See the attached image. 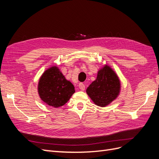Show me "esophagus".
Listing matches in <instances>:
<instances>
[{
    "label": "esophagus",
    "mask_w": 159,
    "mask_h": 159,
    "mask_svg": "<svg viewBox=\"0 0 159 159\" xmlns=\"http://www.w3.org/2000/svg\"><path fill=\"white\" fill-rule=\"evenodd\" d=\"M79 88L81 90V91H84L85 89V85L83 83H80L79 84Z\"/></svg>",
    "instance_id": "1"
}]
</instances>
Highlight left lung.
Masks as SVG:
<instances>
[{"label":"left lung","mask_w":159,"mask_h":159,"mask_svg":"<svg viewBox=\"0 0 159 159\" xmlns=\"http://www.w3.org/2000/svg\"><path fill=\"white\" fill-rule=\"evenodd\" d=\"M120 91V81L117 74L108 66L98 73L97 78L86 89L95 105L105 107L117 98Z\"/></svg>","instance_id":"8db88e82"}]
</instances>
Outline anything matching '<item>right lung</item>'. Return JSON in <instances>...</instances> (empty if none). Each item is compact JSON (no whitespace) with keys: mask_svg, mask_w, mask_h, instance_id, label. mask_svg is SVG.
Masks as SVG:
<instances>
[{"mask_svg":"<svg viewBox=\"0 0 159 159\" xmlns=\"http://www.w3.org/2000/svg\"><path fill=\"white\" fill-rule=\"evenodd\" d=\"M38 89L43 102L54 107L64 105L75 92L74 85L56 66L48 69L42 74Z\"/></svg>","mask_w":159,"mask_h":159,"instance_id":"1","label":"right lung"}]
</instances>
